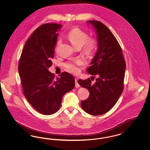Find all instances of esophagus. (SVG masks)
Segmentation results:
<instances>
[{
    "instance_id": "34e87169",
    "label": "esophagus",
    "mask_w": 150,
    "mask_h": 150,
    "mask_svg": "<svg viewBox=\"0 0 150 150\" xmlns=\"http://www.w3.org/2000/svg\"><path fill=\"white\" fill-rule=\"evenodd\" d=\"M75 87L76 88H79L80 86V85L78 83V79H75Z\"/></svg>"
}]
</instances>
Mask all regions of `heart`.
Returning <instances> with one entry per match:
<instances>
[{"instance_id": "b5f03b06", "label": "heart", "mask_w": 150, "mask_h": 150, "mask_svg": "<svg viewBox=\"0 0 150 150\" xmlns=\"http://www.w3.org/2000/svg\"><path fill=\"white\" fill-rule=\"evenodd\" d=\"M88 33L85 31L75 27L71 29L67 35V38L70 41L72 45L76 48H80L84 46V52L86 56H92L97 50L98 46L97 40L94 38H89ZM58 41V44L60 43ZM83 65L80 60L67 62L64 64L65 68L68 71L77 74L80 72V67Z\"/></svg>"}]
</instances>
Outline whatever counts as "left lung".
<instances>
[{
    "instance_id": "8db88e82",
    "label": "left lung",
    "mask_w": 150,
    "mask_h": 150,
    "mask_svg": "<svg viewBox=\"0 0 150 150\" xmlns=\"http://www.w3.org/2000/svg\"><path fill=\"white\" fill-rule=\"evenodd\" d=\"M87 22L96 29L98 41L97 52L87 72L98 78L95 83L89 78L78 82L89 92L88 99L81 102L82 109L97 116L110 110L121 96L126 64L119 43L107 26L98 21Z\"/></svg>"
}]
</instances>
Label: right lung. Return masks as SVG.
Masks as SVG:
<instances>
[{"label":"right lung","mask_w":150,"mask_h":150,"mask_svg":"<svg viewBox=\"0 0 150 150\" xmlns=\"http://www.w3.org/2000/svg\"><path fill=\"white\" fill-rule=\"evenodd\" d=\"M61 25L45 23L26 41L18 62V72L26 100L38 112L50 115L57 112L62 97L75 86V79L64 72L55 78L49 70Z\"/></svg>","instance_id":"1"}]
</instances>
